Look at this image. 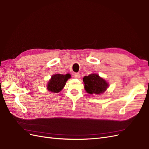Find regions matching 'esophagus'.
Here are the masks:
<instances>
[{"instance_id": "esophagus-1", "label": "esophagus", "mask_w": 149, "mask_h": 149, "mask_svg": "<svg viewBox=\"0 0 149 149\" xmlns=\"http://www.w3.org/2000/svg\"><path fill=\"white\" fill-rule=\"evenodd\" d=\"M74 77H75L76 79H79V78H80V75L79 73H75Z\"/></svg>"}]
</instances>
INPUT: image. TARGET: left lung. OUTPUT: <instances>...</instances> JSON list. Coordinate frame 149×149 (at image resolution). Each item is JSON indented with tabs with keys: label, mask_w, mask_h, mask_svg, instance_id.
I'll return each instance as SVG.
<instances>
[{
	"label": "left lung",
	"mask_w": 149,
	"mask_h": 149,
	"mask_svg": "<svg viewBox=\"0 0 149 149\" xmlns=\"http://www.w3.org/2000/svg\"><path fill=\"white\" fill-rule=\"evenodd\" d=\"M83 81L86 92L90 94H102L107 90L108 87L107 81L96 74L85 76Z\"/></svg>",
	"instance_id": "8db88e82"
}]
</instances>
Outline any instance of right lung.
Segmentation results:
<instances>
[{"mask_svg": "<svg viewBox=\"0 0 149 149\" xmlns=\"http://www.w3.org/2000/svg\"><path fill=\"white\" fill-rule=\"evenodd\" d=\"M70 78L69 74H55L51 77V79L47 84V88L49 92L53 93H59L64 88L67 80Z\"/></svg>", "mask_w": 149, "mask_h": 149, "instance_id": "1", "label": "right lung"}]
</instances>
